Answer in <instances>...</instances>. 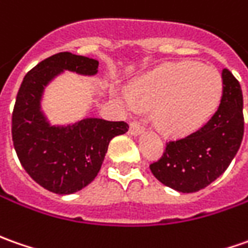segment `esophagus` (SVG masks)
<instances>
[{
  "mask_svg": "<svg viewBox=\"0 0 248 248\" xmlns=\"http://www.w3.org/2000/svg\"><path fill=\"white\" fill-rule=\"evenodd\" d=\"M129 132H130L132 136H140V134L144 133V127H142L140 124H137V122H132V124H130Z\"/></svg>",
  "mask_w": 248,
  "mask_h": 248,
  "instance_id": "34e87169",
  "label": "esophagus"
}]
</instances>
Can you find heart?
<instances>
[{"mask_svg":"<svg viewBox=\"0 0 248 248\" xmlns=\"http://www.w3.org/2000/svg\"><path fill=\"white\" fill-rule=\"evenodd\" d=\"M224 92L222 75L216 67L198 62H178L145 74L130 90H114L129 111L154 107L159 129L171 136L198 130L217 111Z\"/></svg>","mask_w":248,"mask_h":248,"instance_id":"obj_1","label":"heart"}]
</instances>
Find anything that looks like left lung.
I'll return each instance as SVG.
<instances>
[{
    "mask_svg": "<svg viewBox=\"0 0 248 248\" xmlns=\"http://www.w3.org/2000/svg\"><path fill=\"white\" fill-rule=\"evenodd\" d=\"M224 92L207 124L185 139L170 141L150 166L163 185L178 192H198L216 181L233 160L243 140V93L232 73L222 70Z\"/></svg>",
    "mask_w": 248,
    "mask_h": 248,
    "instance_id": "1",
    "label": "left lung"
}]
</instances>
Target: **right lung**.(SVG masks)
I'll use <instances>...</instances> for the list:
<instances>
[{
	"label": "right lung",
	"mask_w": 248,
	"mask_h": 248,
	"mask_svg": "<svg viewBox=\"0 0 248 248\" xmlns=\"http://www.w3.org/2000/svg\"><path fill=\"white\" fill-rule=\"evenodd\" d=\"M65 71L94 77L98 62L62 52L37 64L24 77L12 114V140L24 170L42 188L71 195L88 186L100 171L108 144L127 132L124 122L83 118L64 124L47 119L45 89Z\"/></svg>",
	"instance_id": "1"
}]
</instances>
